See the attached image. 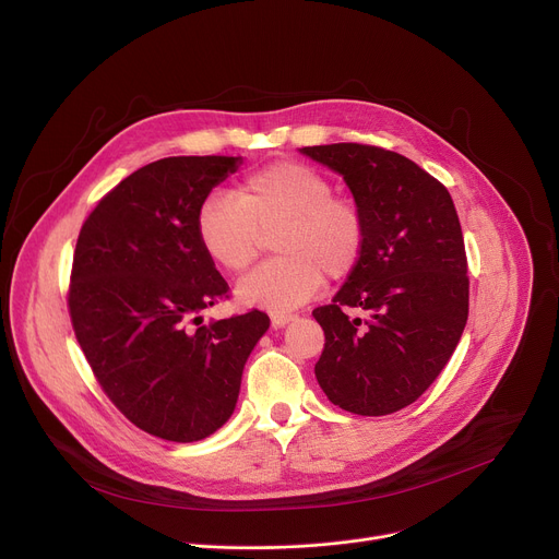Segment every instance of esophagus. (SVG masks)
<instances>
[{"label":"esophagus","instance_id":"obj_1","mask_svg":"<svg viewBox=\"0 0 559 559\" xmlns=\"http://www.w3.org/2000/svg\"><path fill=\"white\" fill-rule=\"evenodd\" d=\"M294 319H296V314H292V312H272V325L274 328H283Z\"/></svg>","mask_w":559,"mask_h":559}]
</instances>
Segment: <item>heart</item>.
<instances>
[{"mask_svg":"<svg viewBox=\"0 0 559 559\" xmlns=\"http://www.w3.org/2000/svg\"><path fill=\"white\" fill-rule=\"evenodd\" d=\"M198 238L213 263L231 274L247 270L272 234L278 253L247 274L238 299L274 312L310 301L328 278L348 276L366 245L361 206L319 168L278 159L247 173L234 193L215 191L198 211Z\"/></svg>","mask_w":559,"mask_h":559,"instance_id":"obj_1","label":"heart"}]
</instances>
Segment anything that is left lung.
Instances as JSON below:
<instances>
[{"mask_svg":"<svg viewBox=\"0 0 559 559\" xmlns=\"http://www.w3.org/2000/svg\"><path fill=\"white\" fill-rule=\"evenodd\" d=\"M301 153L344 175L366 219L357 267L312 314L325 346L314 366L332 404L386 416L416 402L463 334L469 276L450 191L412 159L378 145H308ZM366 309V320L347 310Z\"/></svg>","mask_w":559,"mask_h":559,"instance_id":"1","label":"left lung"}]
</instances>
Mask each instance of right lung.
<instances>
[{
	"label": "right lung",
	"instance_id": "right-lung-1",
	"mask_svg": "<svg viewBox=\"0 0 559 559\" xmlns=\"http://www.w3.org/2000/svg\"><path fill=\"white\" fill-rule=\"evenodd\" d=\"M240 157L147 164L83 222L67 308L103 393L139 429L193 442L225 425L242 368L270 328L260 310L202 325L229 285L198 238V211Z\"/></svg>",
	"mask_w": 559,
	"mask_h": 559
}]
</instances>
